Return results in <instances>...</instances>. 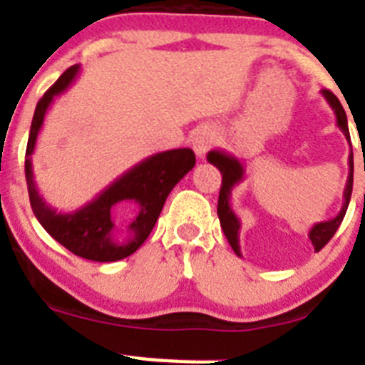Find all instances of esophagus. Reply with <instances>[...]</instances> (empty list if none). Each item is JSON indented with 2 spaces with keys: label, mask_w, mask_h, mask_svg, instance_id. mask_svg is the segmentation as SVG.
<instances>
[{
  "label": "esophagus",
  "mask_w": 365,
  "mask_h": 365,
  "mask_svg": "<svg viewBox=\"0 0 365 365\" xmlns=\"http://www.w3.org/2000/svg\"><path fill=\"white\" fill-rule=\"evenodd\" d=\"M215 144V133L212 130L203 128V130H197L192 137V148L196 151V155L200 158L205 157L208 150Z\"/></svg>",
  "instance_id": "esophagus-1"
}]
</instances>
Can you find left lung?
Listing matches in <instances>:
<instances>
[{"mask_svg":"<svg viewBox=\"0 0 365 365\" xmlns=\"http://www.w3.org/2000/svg\"><path fill=\"white\" fill-rule=\"evenodd\" d=\"M321 94H323V98L328 101L331 110H334L335 119H337V126L341 128V132L344 133L349 146H351V140H349V130H348V118H346V112L344 108H342L341 101H339L337 96H335L334 93H330L328 88H323ZM207 160L210 162L212 165H215L222 175V185H221V190H219V201H217V215H219V221H221V228L222 232H225L232 250L235 251L237 257H242V255H240V246H239L240 221L235 215V212H233L232 205H230V200H232L233 187L239 185V183L244 180V175H246V173H244V165L240 164L239 158L226 153V151L222 150L208 151ZM348 165H349V173H348V180H346L344 201H342L341 212H339L334 219H328V221L314 225L309 232V239L316 251L323 250V247L328 244V240L335 235L337 228L341 226L342 219H344L346 210H348V205H349V200H351V190H353V151L349 153Z\"/></svg>","mask_w":365,"mask_h":365,"instance_id":"left-lung-1","label":"left lung"}]
</instances>
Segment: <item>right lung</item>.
Instances as JSON below:
<instances>
[{
  "label": "right lung",
  "mask_w": 365,
  "mask_h": 365,
  "mask_svg": "<svg viewBox=\"0 0 365 365\" xmlns=\"http://www.w3.org/2000/svg\"><path fill=\"white\" fill-rule=\"evenodd\" d=\"M80 73V66H73L46 91L35 107L26 146L24 175L28 183L31 210L42 228L71 253L94 262H115L135 253L153 230L169 192L176 183L194 168L196 157L189 148L162 151L130 168L108 187H105L93 201L78 210L58 212L38 194L34 180L31 155L35 151L38 132L46 112L53 100L67 91ZM121 200H135L140 214L122 235L111 221V208Z\"/></svg>",
  "instance_id": "add662e5"
}]
</instances>
